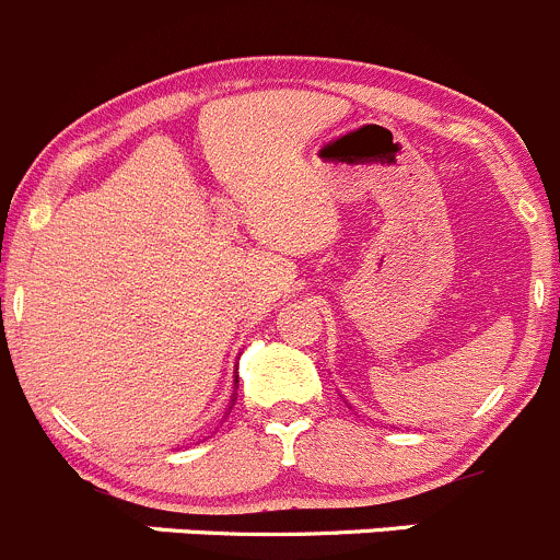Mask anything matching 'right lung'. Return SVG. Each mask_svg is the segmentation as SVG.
Wrapping results in <instances>:
<instances>
[{"mask_svg": "<svg viewBox=\"0 0 560 560\" xmlns=\"http://www.w3.org/2000/svg\"><path fill=\"white\" fill-rule=\"evenodd\" d=\"M235 388H237V380H235ZM235 396L237 394H232V405H235ZM232 405H230V410H232Z\"/></svg>", "mask_w": 560, "mask_h": 560, "instance_id": "add662e5", "label": "right lung"}]
</instances>
